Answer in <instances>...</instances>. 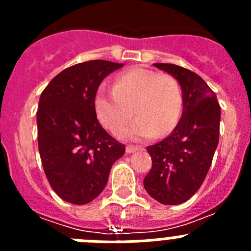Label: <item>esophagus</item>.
<instances>
[{"mask_svg":"<svg viewBox=\"0 0 251 251\" xmlns=\"http://www.w3.org/2000/svg\"><path fill=\"white\" fill-rule=\"evenodd\" d=\"M139 150H142V148L136 147V146H127V148H126V151H127V153L137 152V151H139Z\"/></svg>","mask_w":251,"mask_h":251,"instance_id":"1","label":"esophagus"}]
</instances>
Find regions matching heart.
Wrapping results in <instances>:
<instances>
[{"instance_id":"obj_1","label":"heart","mask_w":251,"mask_h":251,"mask_svg":"<svg viewBox=\"0 0 251 251\" xmlns=\"http://www.w3.org/2000/svg\"><path fill=\"white\" fill-rule=\"evenodd\" d=\"M182 92L175 77L143 68L118 75L113 92L99 90L95 112L110 132H118L134 110L139 117L118 133L122 138L141 141L174 130L182 114Z\"/></svg>"}]
</instances>
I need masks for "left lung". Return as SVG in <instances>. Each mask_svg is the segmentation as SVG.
<instances>
[{
    "label": "left lung",
    "mask_w": 251,
    "mask_h": 251,
    "mask_svg": "<svg viewBox=\"0 0 251 251\" xmlns=\"http://www.w3.org/2000/svg\"><path fill=\"white\" fill-rule=\"evenodd\" d=\"M177 79L183 110L170 136L147 151L152 168L143 179L146 191L163 205L187 201L202 185L219 143L220 105L215 93L196 73L175 64H153Z\"/></svg>",
    "instance_id": "1"
}]
</instances>
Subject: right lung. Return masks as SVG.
<instances>
[{"instance_id": "right-lung-1", "label": "right lung", "mask_w": 251, "mask_h": 251, "mask_svg": "<svg viewBox=\"0 0 251 251\" xmlns=\"http://www.w3.org/2000/svg\"><path fill=\"white\" fill-rule=\"evenodd\" d=\"M123 64L90 60L66 68L41 93L37 143L44 172L57 196L85 205L104 190L113 163L126 152L103 129L95 95L106 75Z\"/></svg>"}]
</instances>
